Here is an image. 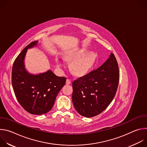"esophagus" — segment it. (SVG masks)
<instances>
[{
  "label": "esophagus",
  "mask_w": 147,
  "mask_h": 147,
  "mask_svg": "<svg viewBox=\"0 0 147 147\" xmlns=\"http://www.w3.org/2000/svg\"><path fill=\"white\" fill-rule=\"evenodd\" d=\"M66 84H71V80L70 79L67 78L66 80Z\"/></svg>",
  "instance_id": "34e87169"
}]
</instances>
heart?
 I'll list each match as a JSON object with an SVG mask.
<instances>
[{
    "label": "heart",
    "instance_id": "b5f03b06",
    "mask_svg": "<svg viewBox=\"0 0 147 147\" xmlns=\"http://www.w3.org/2000/svg\"><path fill=\"white\" fill-rule=\"evenodd\" d=\"M88 51L82 49L74 53L71 54L69 59L74 60L71 64V70L77 75H82L87 73L94 65L95 60V55L93 53H88ZM59 67L63 66L59 60H57Z\"/></svg>",
    "mask_w": 147,
    "mask_h": 147
}]
</instances>
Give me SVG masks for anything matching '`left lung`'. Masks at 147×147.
<instances>
[{
    "mask_svg": "<svg viewBox=\"0 0 147 147\" xmlns=\"http://www.w3.org/2000/svg\"><path fill=\"white\" fill-rule=\"evenodd\" d=\"M119 77V66L112 53L97 69L74 80L72 100L77 112L91 117L106 109L116 95Z\"/></svg>",
    "mask_w": 147,
    "mask_h": 147,
    "instance_id": "8db88e82",
    "label": "left lung"
}]
</instances>
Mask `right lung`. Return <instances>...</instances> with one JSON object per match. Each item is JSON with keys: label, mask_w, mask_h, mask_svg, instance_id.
<instances>
[{"label": "right lung", "mask_w": 147, "mask_h": 147, "mask_svg": "<svg viewBox=\"0 0 147 147\" xmlns=\"http://www.w3.org/2000/svg\"><path fill=\"white\" fill-rule=\"evenodd\" d=\"M38 40L28 44L15 59L11 71V83L16 97L24 110L32 115H43L53 107L57 95L66 83V78L58 77L51 70L36 76L24 69V59L28 49Z\"/></svg>", "instance_id": "right-lung-1"}]
</instances>
